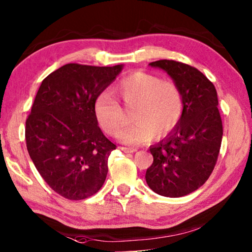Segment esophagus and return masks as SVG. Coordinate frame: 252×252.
<instances>
[{
	"label": "esophagus",
	"mask_w": 252,
	"mask_h": 252,
	"mask_svg": "<svg viewBox=\"0 0 252 252\" xmlns=\"http://www.w3.org/2000/svg\"><path fill=\"white\" fill-rule=\"evenodd\" d=\"M121 148L122 152H125V153H134V152H137V148H132V147H120Z\"/></svg>",
	"instance_id": "obj_1"
}]
</instances>
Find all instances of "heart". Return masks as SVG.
I'll return each mask as SVG.
<instances>
[{"instance_id": "b5f03b06", "label": "heart", "mask_w": 252, "mask_h": 252, "mask_svg": "<svg viewBox=\"0 0 252 252\" xmlns=\"http://www.w3.org/2000/svg\"><path fill=\"white\" fill-rule=\"evenodd\" d=\"M114 91L126 108L132 107L133 123L119 134L126 145H140L157 136L163 138L179 125L183 98L175 83L144 72H136L120 81ZM94 115L99 126L115 136L126 123L121 106L109 92H102L94 101Z\"/></svg>"}]
</instances>
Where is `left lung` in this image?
Segmentation results:
<instances>
[{
    "instance_id": "obj_1",
    "label": "left lung",
    "mask_w": 252,
    "mask_h": 252,
    "mask_svg": "<svg viewBox=\"0 0 252 252\" xmlns=\"http://www.w3.org/2000/svg\"><path fill=\"white\" fill-rule=\"evenodd\" d=\"M150 66L171 77L182 94L183 115L171 133L150 147L154 160L145 178L158 195L185 196L207 182L217 162L222 138L217 91L195 67L166 59Z\"/></svg>"
}]
</instances>
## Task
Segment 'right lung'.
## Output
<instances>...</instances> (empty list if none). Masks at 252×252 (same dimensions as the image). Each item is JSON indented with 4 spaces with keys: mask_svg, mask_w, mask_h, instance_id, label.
I'll list each match as a JSON object with an SVG mask.
<instances>
[{
    "mask_svg": "<svg viewBox=\"0 0 252 252\" xmlns=\"http://www.w3.org/2000/svg\"><path fill=\"white\" fill-rule=\"evenodd\" d=\"M123 65L67 63L42 81L26 120L28 154L45 183L68 200H83L104 185L115 145L94 115L98 95Z\"/></svg>",
    "mask_w": 252,
    "mask_h": 252,
    "instance_id": "1",
    "label": "right lung"
}]
</instances>
